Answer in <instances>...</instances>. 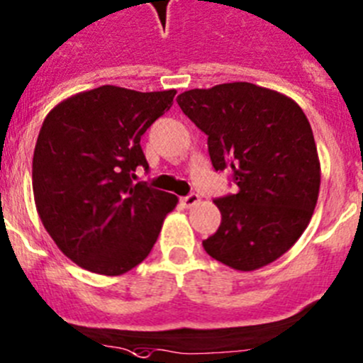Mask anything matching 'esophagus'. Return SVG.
<instances>
[{
    "instance_id": "obj_1",
    "label": "esophagus",
    "mask_w": 363,
    "mask_h": 363,
    "mask_svg": "<svg viewBox=\"0 0 363 363\" xmlns=\"http://www.w3.org/2000/svg\"><path fill=\"white\" fill-rule=\"evenodd\" d=\"M201 202V197H199L197 193H189L188 197H182L181 199V204L184 208H193V206H197Z\"/></svg>"
}]
</instances>
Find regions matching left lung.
<instances>
[{
    "mask_svg": "<svg viewBox=\"0 0 363 363\" xmlns=\"http://www.w3.org/2000/svg\"><path fill=\"white\" fill-rule=\"evenodd\" d=\"M177 104L208 135L215 170L229 166L238 186L215 201L222 222L202 242L206 252L240 272L276 262L301 238L319 199L320 161L303 109L250 82L184 91Z\"/></svg>",
    "mask_w": 363,
    "mask_h": 363,
    "instance_id": "8db88e82",
    "label": "left lung"
}]
</instances>
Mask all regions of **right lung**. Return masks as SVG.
<instances>
[{
  "label": "right lung",
  "mask_w": 363,
  "mask_h": 363,
  "mask_svg": "<svg viewBox=\"0 0 363 363\" xmlns=\"http://www.w3.org/2000/svg\"><path fill=\"white\" fill-rule=\"evenodd\" d=\"M177 91L101 86L57 104L33 150L32 186L44 229L89 272L121 276L157 242L179 199L134 184L148 162L141 135L170 109Z\"/></svg>",
  "instance_id": "obj_1"
}]
</instances>
